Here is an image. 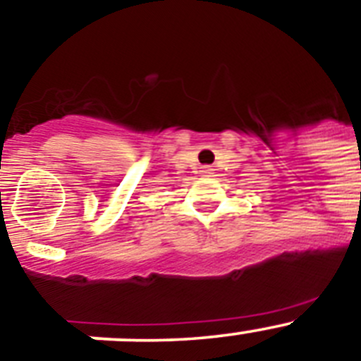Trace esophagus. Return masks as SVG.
<instances>
[{
	"mask_svg": "<svg viewBox=\"0 0 361 361\" xmlns=\"http://www.w3.org/2000/svg\"><path fill=\"white\" fill-rule=\"evenodd\" d=\"M201 173L210 174V167H208V165H203V167H201Z\"/></svg>",
	"mask_w": 361,
	"mask_h": 361,
	"instance_id": "obj_1",
	"label": "esophagus"
}]
</instances>
